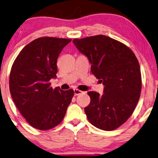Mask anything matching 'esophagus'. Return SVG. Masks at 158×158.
<instances>
[{
	"label": "esophagus",
	"instance_id": "esophagus-1",
	"mask_svg": "<svg viewBox=\"0 0 158 158\" xmlns=\"http://www.w3.org/2000/svg\"><path fill=\"white\" fill-rule=\"evenodd\" d=\"M73 92H74V95L77 96V95H79V94H81L83 92H81V91H80V90H79L77 89H73Z\"/></svg>",
	"mask_w": 158,
	"mask_h": 158
}]
</instances>
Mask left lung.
<instances>
[{"label": "left lung", "instance_id": "1", "mask_svg": "<svg viewBox=\"0 0 158 158\" xmlns=\"http://www.w3.org/2000/svg\"><path fill=\"white\" fill-rule=\"evenodd\" d=\"M91 64V72L104 85L103 94L89 92L85 111L92 125L112 131L123 124L135 109L142 89L140 66L127 46L106 35L73 40Z\"/></svg>", "mask_w": 158, "mask_h": 158}]
</instances>
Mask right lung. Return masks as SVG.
Segmentation results:
<instances>
[{
  "instance_id": "right-lung-1",
  "label": "right lung",
  "mask_w": 158,
  "mask_h": 158,
  "mask_svg": "<svg viewBox=\"0 0 158 158\" xmlns=\"http://www.w3.org/2000/svg\"><path fill=\"white\" fill-rule=\"evenodd\" d=\"M71 39L40 37L27 45L14 62L9 88L14 103L31 127L48 130L59 124L73 96V90L53 89L57 59Z\"/></svg>"
}]
</instances>
